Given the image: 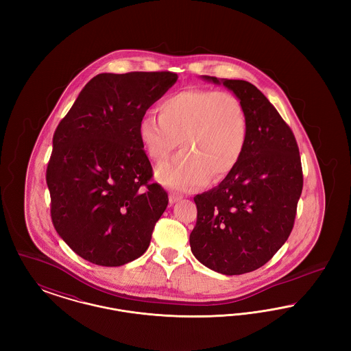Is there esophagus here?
<instances>
[{"instance_id":"esophagus-1","label":"esophagus","mask_w":351,"mask_h":351,"mask_svg":"<svg viewBox=\"0 0 351 351\" xmlns=\"http://www.w3.org/2000/svg\"><path fill=\"white\" fill-rule=\"evenodd\" d=\"M168 200H169V204H173V202L180 200V196H179V195H176V193H169Z\"/></svg>"}]
</instances>
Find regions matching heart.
I'll return each mask as SVG.
<instances>
[{"mask_svg": "<svg viewBox=\"0 0 351 351\" xmlns=\"http://www.w3.org/2000/svg\"><path fill=\"white\" fill-rule=\"evenodd\" d=\"M158 117L141 118L138 134L155 163L158 180L169 188L189 191L225 180L239 165L247 146L249 123L241 100L228 90L189 88L166 96L156 106Z\"/></svg>", "mask_w": 351, "mask_h": 351, "instance_id": "1", "label": "heart"}]
</instances>
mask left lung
<instances>
[{
    "mask_svg": "<svg viewBox=\"0 0 351 351\" xmlns=\"http://www.w3.org/2000/svg\"><path fill=\"white\" fill-rule=\"evenodd\" d=\"M223 84L241 100L249 123L239 165L218 186L195 196L197 221L191 250L223 275H242L266 265L293 229L302 191L296 138L275 106L245 80Z\"/></svg>",
    "mask_w": 351,
    "mask_h": 351,
    "instance_id": "obj_1",
    "label": "left lung"
}]
</instances>
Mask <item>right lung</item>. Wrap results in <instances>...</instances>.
<instances>
[{
	"label": "right lung",
	"instance_id": "1",
	"mask_svg": "<svg viewBox=\"0 0 351 351\" xmlns=\"http://www.w3.org/2000/svg\"><path fill=\"white\" fill-rule=\"evenodd\" d=\"M176 80L169 71L100 73L55 130L46 171L52 223L90 263L123 266L150 245L168 195L151 183L138 126Z\"/></svg>",
	"mask_w": 351,
	"mask_h": 351
}]
</instances>
